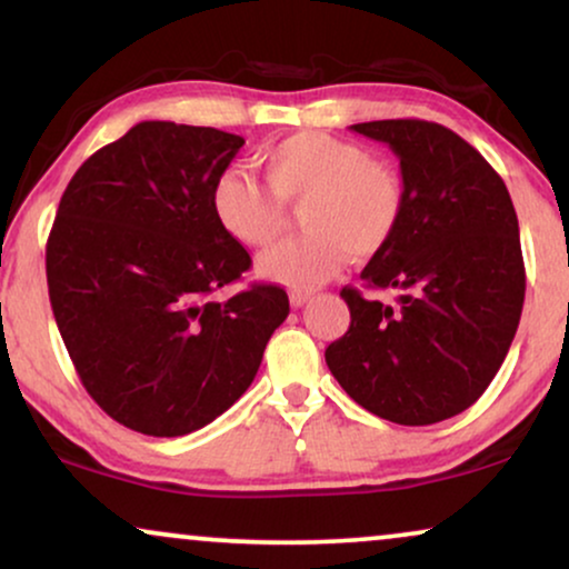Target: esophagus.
<instances>
[{
  "instance_id": "1",
  "label": "esophagus",
  "mask_w": 569,
  "mask_h": 569,
  "mask_svg": "<svg viewBox=\"0 0 569 569\" xmlns=\"http://www.w3.org/2000/svg\"><path fill=\"white\" fill-rule=\"evenodd\" d=\"M308 300H310V292H302V290H292V292H290L292 308H302Z\"/></svg>"
}]
</instances>
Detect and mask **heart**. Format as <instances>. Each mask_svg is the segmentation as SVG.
Listing matches in <instances>:
<instances>
[{
  "instance_id": "1",
  "label": "heart",
  "mask_w": 569,
  "mask_h": 569,
  "mask_svg": "<svg viewBox=\"0 0 569 569\" xmlns=\"http://www.w3.org/2000/svg\"><path fill=\"white\" fill-rule=\"evenodd\" d=\"M263 189L240 170L217 176L209 204L217 224L243 248H267L300 204L306 232L259 259V274L298 290L323 284L349 259L368 261L391 243L407 207L399 170L362 144L323 131H295L256 154Z\"/></svg>"
}]
</instances>
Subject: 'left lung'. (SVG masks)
Returning <instances> with one entry per match:
<instances>
[{"label": "left lung", "mask_w": 569, "mask_h": 569, "mask_svg": "<svg viewBox=\"0 0 569 569\" xmlns=\"http://www.w3.org/2000/svg\"><path fill=\"white\" fill-rule=\"evenodd\" d=\"M399 154L407 207L391 243L345 287L349 329L326 347L339 386L380 419L422 427L469 409L518 331L526 298L518 217L508 186L440 123H355Z\"/></svg>", "instance_id": "1"}]
</instances>
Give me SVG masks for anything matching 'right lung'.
<instances>
[{
    "mask_svg": "<svg viewBox=\"0 0 569 569\" xmlns=\"http://www.w3.org/2000/svg\"><path fill=\"white\" fill-rule=\"evenodd\" d=\"M243 142L142 121L90 154L59 201L46 243L53 318L84 391L134 432L178 438L228 411L290 313L279 284L209 300L251 269L209 204Z\"/></svg>",
    "mask_w": 569,
    "mask_h": 569,
    "instance_id": "right-lung-1",
    "label": "right lung"
}]
</instances>
